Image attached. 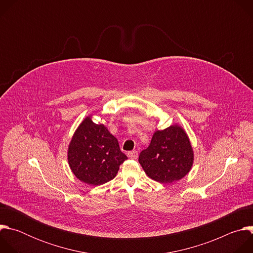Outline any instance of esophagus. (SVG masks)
Returning a JSON list of instances; mask_svg holds the SVG:
<instances>
[{"label": "esophagus", "mask_w": 253, "mask_h": 253, "mask_svg": "<svg viewBox=\"0 0 253 253\" xmlns=\"http://www.w3.org/2000/svg\"><path fill=\"white\" fill-rule=\"evenodd\" d=\"M127 156H128L129 158H131V159H137V157H138V152H137L136 150L129 151V152L127 153Z\"/></svg>", "instance_id": "1"}]
</instances>
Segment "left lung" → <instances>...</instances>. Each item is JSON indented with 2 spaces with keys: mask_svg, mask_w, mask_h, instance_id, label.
<instances>
[{
  "mask_svg": "<svg viewBox=\"0 0 253 253\" xmlns=\"http://www.w3.org/2000/svg\"><path fill=\"white\" fill-rule=\"evenodd\" d=\"M194 152L185 130L171 125L154 132L150 145L139 155V163L148 177L159 183H172L189 173Z\"/></svg>",
  "mask_w": 253,
  "mask_h": 253,
  "instance_id": "left-lung-1",
  "label": "left lung"
}]
</instances>
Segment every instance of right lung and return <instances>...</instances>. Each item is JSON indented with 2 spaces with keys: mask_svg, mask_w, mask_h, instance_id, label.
Here are the masks:
<instances>
[{
  "mask_svg": "<svg viewBox=\"0 0 253 253\" xmlns=\"http://www.w3.org/2000/svg\"><path fill=\"white\" fill-rule=\"evenodd\" d=\"M127 156L118 140L104 124H96L91 116L78 126L68 147V162L80 181L97 186L112 180Z\"/></svg>",
  "mask_w": 253,
  "mask_h": 253,
  "instance_id": "add662e5",
  "label": "right lung"
}]
</instances>
